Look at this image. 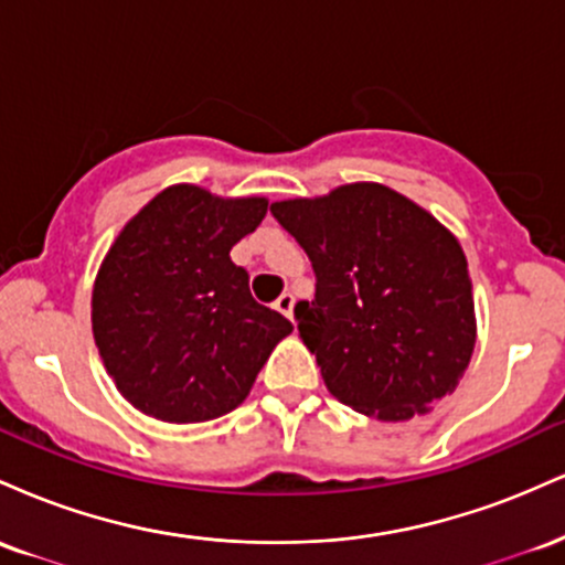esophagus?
Segmentation results:
<instances>
[{"label": "esophagus", "instance_id": "34e87169", "mask_svg": "<svg viewBox=\"0 0 565 565\" xmlns=\"http://www.w3.org/2000/svg\"><path fill=\"white\" fill-rule=\"evenodd\" d=\"M274 308L278 310V313H284V316H287V319H291V316H295V295L284 291V295L274 302Z\"/></svg>", "mask_w": 565, "mask_h": 565}]
</instances>
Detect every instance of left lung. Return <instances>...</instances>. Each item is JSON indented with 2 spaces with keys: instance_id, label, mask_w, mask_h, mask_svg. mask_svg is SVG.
I'll return each mask as SVG.
<instances>
[{
  "instance_id": "8db88e82",
  "label": "left lung",
  "mask_w": 565,
  "mask_h": 565,
  "mask_svg": "<svg viewBox=\"0 0 565 565\" xmlns=\"http://www.w3.org/2000/svg\"><path fill=\"white\" fill-rule=\"evenodd\" d=\"M270 212L316 270L297 329L337 401L406 423L457 391L476 350V302L457 236L404 193L348 183Z\"/></svg>"
}]
</instances>
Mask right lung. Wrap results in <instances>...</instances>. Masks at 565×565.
<instances>
[{"label":"right lung","mask_w":565,"mask_h":565,"mask_svg":"<svg viewBox=\"0 0 565 565\" xmlns=\"http://www.w3.org/2000/svg\"><path fill=\"white\" fill-rule=\"evenodd\" d=\"M265 196L178 183L127 220L93 287V337L116 391L161 423L228 414L291 323L255 302L231 249L263 223Z\"/></svg>","instance_id":"add662e5"}]
</instances>
